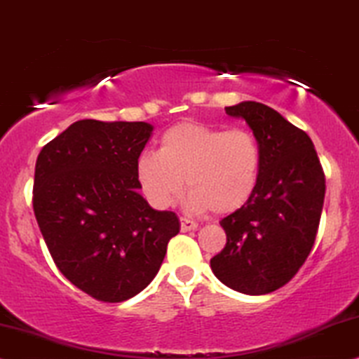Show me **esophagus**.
<instances>
[{
	"label": "esophagus",
	"mask_w": 359,
	"mask_h": 359,
	"mask_svg": "<svg viewBox=\"0 0 359 359\" xmlns=\"http://www.w3.org/2000/svg\"><path fill=\"white\" fill-rule=\"evenodd\" d=\"M181 231L187 233V231H194V229H198V223L196 221H191L188 218H181Z\"/></svg>",
	"instance_id": "esophagus-1"
}]
</instances>
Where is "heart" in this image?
Wrapping results in <instances>:
<instances>
[{
    "instance_id": "b5f03b06",
    "label": "heart",
    "mask_w": 359,
    "mask_h": 359,
    "mask_svg": "<svg viewBox=\"0 0 359 359\" xmlns=\"http://www.w3.org/2000/svg\"><path fill=\"white\" fill-rule=\"evenodd\" d=\"M261 170L258 140L245 128L221 130L183 121L168 128L158 151L136 158L135 176L149 205L168 210L184 189L187 206L196 213L228 215L253 196Z\"/></svg>"
}]
</instances>
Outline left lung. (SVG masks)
<instances>
[{"label":"left lung","instance_id":"8db88e82","mask_svg":"<svg viewBox=\"0 0 359 359\" xmlns=\"http://www.w3.org/2000/svg\"><path fill=\"white\" fill-rule=\"evenodd\" d=\"M224 109L251 128L261 148V170L253 196L219 221L226 246L210 264L231 290L268 294L298 273L315 245L325 172L311 138L273 108L243 101Z\"/></svg>","mask_w":359,"mask_h":359}]
</instances>
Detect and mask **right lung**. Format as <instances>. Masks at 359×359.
Listing matches in <instances>:
<instances>
[{"mask_svg":"<svg viewBox=\"0 0 359 359\" xmlns=\"http://www.w3.org/2000/svg\"><path fill=\"white\" fill-rule=\"evenodd\" d=\"M151 133L144 121L81 119L38 154V226L66 280L98 302L143 291L180 233L178 216L153 210L140 194L135 163Z\"/></svg>","mask_w":359,"mask_h":359,"instance_id":"right-lung-1","label":"right lung"}]
</instances>
